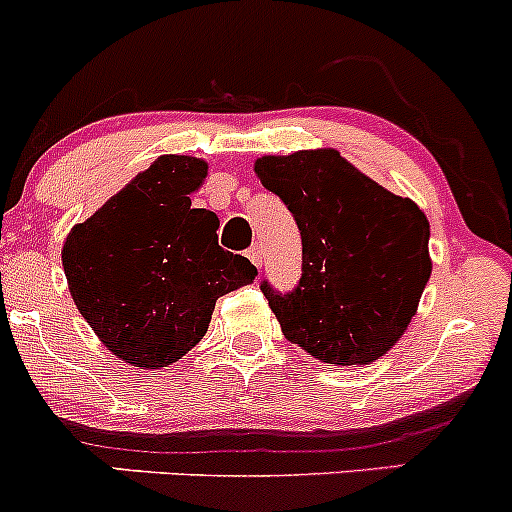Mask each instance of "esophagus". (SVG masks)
<instances>
[{
  "instance_id": "34e87169",
  "label": "esophagus",
  "mask_w": 512,
  "mask_h": 512,
  "mask_svg": "<svg viewBox=\"0 0 512 512\" xmlns=\"http://www.w3.org/2000/svg\"><path fill=\"white\" fill-rule=\"evenodd\" d=\"M246 256H249V261L254 263V266H261V256H263L261 246H251V249L246 251Z\"/></svg>"
}]
</instances>
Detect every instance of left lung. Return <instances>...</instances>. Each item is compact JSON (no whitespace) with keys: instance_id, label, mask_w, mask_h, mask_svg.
Returning a JSON list of instances; mask_svg holds the SVG:
<instances>
[{"instance_id":"8db88e82","label":"left lung","mask_w":512,"mask_h":512,"mask_svg":"<svg viewBox=\"0 0 512 512\" xmlns=\"http://www.w3.org/2000/svg\"><path fill=\"white\" fill-rule=\"evenodd\" d=\"M254 170L303 239L298 288L281 295L261 283L286 340L328 365L379 360L409 328L431 276L426 214L333 147L263 155Z\"/></svg>"}]
</instances>
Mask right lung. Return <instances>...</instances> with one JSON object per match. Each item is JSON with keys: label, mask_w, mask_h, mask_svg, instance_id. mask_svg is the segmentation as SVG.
<instances>
[{"label": "right lung", "mask_w": 512, "mask_h": 512, "mask_svg": "<svg viewBox=\"0 0 512 512\" xmlns=\"http://www.w3.org/2000/svg\"><path fill=\"white\" fill-rule=\"evenodd\" d=\"M207 162L162 155L63 241L68 291L93 333L120 360L160 370L209 328L217 298L258 276L224 251L219 217L192 209Z\"/></svg>", "instance_id": "obj_1"}]
</instances>
